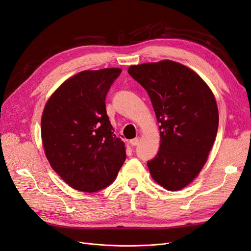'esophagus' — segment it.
I'll return each instance as SVG.
<instances>
[{
	"label": "esophagus",
	"instance_id": "esophagus-1",
	"mask_svg": "<svg viewBox=\"0 0 251 251\" xmlns=\"http://www.w3.org/2000/svg\"><path fill=\"white\" fill-rule=\"evenodd\" d=\"M138 142H140V138L138 137H135V138H132V140H130V145L132 146V147H135V146H137L138 145Z\"/></svg>",
	"mask_w": 251,
	"mask_h": 251
}]
</instances>
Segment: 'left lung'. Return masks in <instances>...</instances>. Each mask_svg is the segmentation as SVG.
<instances>
[{
  "mask_svg": "<svg viewBox=\"0 0 251 251\" xmlns=\"http://www.w3.org/2000/svg\"><path fill=\"white\" fill-rule=\"evenodd\" d=\"M128 73L148 92L159 123V151L147 162L150 174L165 189L180 190L199 175L214 144V95L196 72L170 60L134 65Z\"/></svg>",
  "mask_w": 251,
  "mask_h": 251,
  "instance_id": "1",
  "label": "left lung"
}]
</instances>
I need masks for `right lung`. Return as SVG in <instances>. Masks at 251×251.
I'll list each match as a JSON object with an SVG mask.
<instances>
[{"mask_svg":"<svg viewBox=\"0 0 251 251\" xmlns=\"http://www.w3.org/2000/svg\"><path fill=\"white\" fill-rule=\"evenodd\" d=\"M120 68L86 70L67 79L46 102L41 136L51 168L72 188L96 192L115 181L126 159L114 134L105 98Z\"/></svg>","mask_w":251,"mask_h":251,"instance_id":"1","label":"right lung"}]
</instances>
